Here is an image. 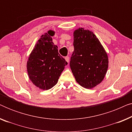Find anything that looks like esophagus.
Here are the masks:
<instances>
[{
  "instance_id": "34e87169",
  "label": "esophagus",
  "mask_w": 132,
  "mask_h": 132,
  "mask_svg": "<svg viewBox=\"0 0 132 132\" xmlns=\"http://www.w3.org/2000/svg\"><path fill=\"white\" fill-rule=\"evenodd\" d=\"M65 60L68 63H69V61H70V57L69 56H66L65 57Z\"/></svg>"
}]
</instances>
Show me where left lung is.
<instances>
[{
	"label": "left lung",
	"instance_id": "left-lung-1",
	"mask_svg": "<svg viewBox=\"0 0 132 132\" xmlns=\"http://www.w3.org/2000/svg\"><path fill=\"white\" fill-rule=\"evenodd\" d=\"M73 36L70 68L76 82L82 87L91 89L105 76L108 55L96 36L89 30L79 28L74 32Z\"/></svg>",
	"mask_w": 132,
	"mask_h": 132
}]
</instances>
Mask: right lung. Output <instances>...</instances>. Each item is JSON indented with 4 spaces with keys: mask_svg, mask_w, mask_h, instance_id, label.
<instances>
[{
    "mask_svg": "<svg viewBox=\"0 0 132 132\" xmlns=\"http://www.w3.org/2000/svg\"><path fill=\"white\" fill-rule=\"evenodd\" d=\"M53 35L54 32L49 30L41 36L27 62L30 80L43 90L49 89L57 84L65 66L68 64L52 41Z\"/></svg>",
    "mask_w": 132,
    "mask_h": 132,
    "instance_id": "right-lung-1",
    "label": "right lung"
}]
</instances>
